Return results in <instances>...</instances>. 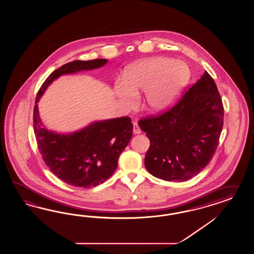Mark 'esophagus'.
<instances>
[{
    "label": "esophagus",
    "mask_w": 254,
    "mask_h": 254,
    "mask_svg": "<svg viewBox=\"0 0 254 254\" xmlns=\"http://www.w3.org/2000/svg\"><path fill=\"white\" fill-rule=\"evenodd\" d=\"M133 133L134 134L141 133V129H140V127L138 126V124L136 123H133Z\"/></svg>",
    "instance_id": "1"
}]
</instances>
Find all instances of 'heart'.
<instances>
[{"label": "heart", "instance_id": "heart-1", "mask_svg": "<svg viewBox=\"0 0 254 254\" xmlns=\"http://www.w3.org/2000/svg\"><path fill=\"white\" fill-rule=\"evenodd\" d=\"M190 69L186 63L168 57H152L139 61L126 72L124 82L115 91L126 108L135 104L137 93L144 91L143 106L151 112L167 109L186 84Z\"/></svg>", "mask_w": 254, "mask_h": 254}]
</instances>
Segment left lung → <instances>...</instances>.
Instances as JSON below:
<instances>
[{"label":"left lung","mask_w":254,"mask_h":254,"mask_svg":"<svg viewBox=\"0 0 254 254\" xmlns=\"http://www.w3.org/2000/svg\"><path fill=\"white\" fill-rule=\"evenodd\" d=\"M223 124L221 97L214 79L205 72L169 110L139 121L150 140L145 168L168 182L191 179L212 160Z\"/></svg>","instance_id":"1"}]
</instances>
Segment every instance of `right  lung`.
Returning a JSON list of instances; mask_svg holds the SVG:
<instances>
[{
	"instance_id": "add662e5",
	"label": "right lung",
	"mask_w": 254,
	"mask_h": 254,
	"mask_svg": "<svg viewBox=\"0 0 254 254\" xmlns=\"http://www.w3.org/2000/svg\"><path fill=\"white\" fill-rule=\"evenodd\" d=\"M107 62L106 59L73 61L60 67L46 79L35 101L33 125L39 153L54 175L74 187H95L114 173L119 157L132 136L130 118L95 122L75 132L61 134L42 126L38 102L46 88L61 75L97 69Z\"/></svg>"
}]
</instances>
